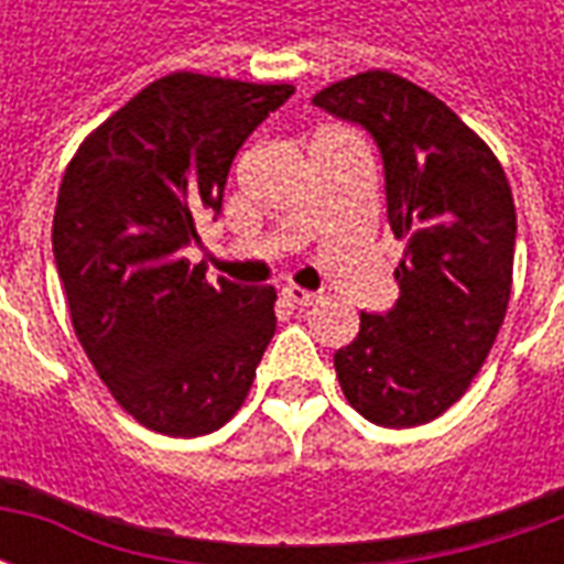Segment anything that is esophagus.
I'll return each instance as SVG.
<instances>
[{
  "label": "esophagus",
  "mask_w": 564,
  "mask_h": 564,
  "mask_svg": "<svg viewBox=\"0 0 564 564\" xmlns=\"http://www.w3.org/2000/svg\"><path fill=\"white\" fill-rule=\"evenodd\" d=\"M283 299L295 307H307V305H314L319 295L307 293V290H302V286H283Z\"/></svg>",
  "instance_id": "34e87169"
}]
</instances>
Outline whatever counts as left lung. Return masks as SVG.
Returning <instances> with one entry per match:
<instances>
[{"label":"left lung","instance_id":"8db88e82","mask_svg":"<svg viewBox=\"0 0 564 564\" xmlns=\"http://www.w3.org/2000/svg\"><path fill=\"white\" fill-rule=\"evenodd\" d=\"M314 105L375 139L387 217L408 245L395 305L362 311L335 371L375 425H423L465 395L505 323L517 245L508 177L447 105L399 75L362 72Z\"/></svg>","mask_w":564,"mask_h":564}]
</instances>
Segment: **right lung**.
Here are the masks:
<instances>
[{"label": "right lung", "mask_w": 564, "mask_h": 564, "mask_svg": "<svg viewBox=\"0 0 564 564\" xmlns=\"http://www.w3.org/2000/svg\"><path fill=\"white\" fill-rule=\"evenodd\" d=\"M293 93L174 72L68 162L54 259L72 326L120 408L160 435L232 420L274 335L271 286H210L184 250L202 217L217 220L235 153Z\"/></svg>", "instance_id": "obj_1"}]
</instances>
